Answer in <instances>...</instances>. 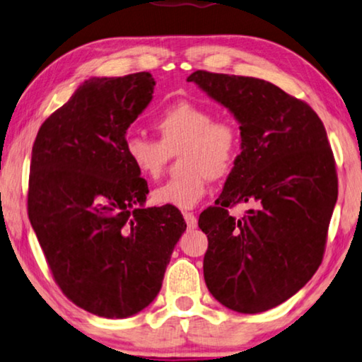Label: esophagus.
<instances>
[{"instance_id": "1", "label": "esophagus", "mask_w": 362, "mask_h": 362, "mask_svg": "<svg viewBox=\"0 0 362 362\" xmlns=\"http://www.w3.org/2000/svg\"><path fill=\"white\" fill-rule=\"evenodd\" d=\"M182 216H185L187 227H189V228H196L197 227V218H196V216H194L192 212H185V214H182Z\"/></svg>"}]
</instances>
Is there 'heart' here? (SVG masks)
<instances>
[{"label":"heart","mask_w":362,"mask_h":362,"mask_svg":"<svg viewBox=\"0 0 362 362\" xmlns=\"http://www.w3.org/2000/svg\"><path fill=\"white\" fill-rule=\"evenodd\" d=\"M160 142L140 134H129L124 151L129 163L146 180L163 173L170 155L180 153L185 171L151 192V201L187 211L196 207L207 192L209 180H222L232 173L242 151V135L230 120H216L206 106L177 101L165 107L153 120Z\"/></svg>","instance_id":"b5f03b06"}]
</instances>
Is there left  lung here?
I'll return each instance as SVG.
<instances>
[{"instance_id":"obj_1","label":"left lung","mask_w":362,"mask_h":362,"mask_svg":"<svg viewBox=\"0 0 362 362\" xmlns=\"http://www.w3.org/2000/svg\"><path fill=\"white\" fill-rule=\"evenodd\" d=\"M240 124L242 153L199 216L204 279L230 310L259 313L302 289L322 263L338 180L317 112L269 81L197 70L187 76ZM252 207L242 219L228 207Z\"/></svg>"}]
</instances>
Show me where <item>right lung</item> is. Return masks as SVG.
<instances>
[{"mask_svg": "<svg viewBox=\"0 0 362 362\" xmlns=\"http://www.w3.org/2000/svg\"><path fill=\"white\" fill-rule=\"evenodd\" d=\"M153 88L146 71L93 76L42 124L33 146L30 225L62 292L98 317L148 307L186 230L176 207L145 209L148 186L124 151Z\"/></svg>", "mask_w": 362, "mask_h": 362, "instance_id": "1", "label": "right lung"}]
</instances>
